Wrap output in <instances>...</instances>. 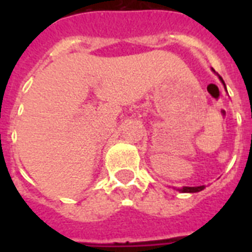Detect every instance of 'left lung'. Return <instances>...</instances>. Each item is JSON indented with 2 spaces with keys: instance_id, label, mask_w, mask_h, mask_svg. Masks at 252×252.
<instances>
[{
  "instance_id": "left-lung-1",
  "label": "left lung",
  "mask_w": 252,
  "mask_h": 252,
  "mask_svg": "<svg viewBox=\"0 0 252 252\" xmlns=\"http://www.w3.org/2000/svg\"><path fill=\"white\" fill-rule=\"evenodd\" d=\"M219 78L223 82V80L221 78V77L219 76ZM201 189H204V186H200V187H183V188H180L179 191L180 192H199V191H201Z\"/></svg>"
}]
</instances>
